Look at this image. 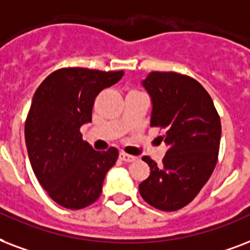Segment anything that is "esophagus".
Returning <instances> with one entry per match:
<instances>
[{"label":"esophagus","instance_id":"34e87169","mask_svg":"<svg viewBox=\"0 0 250 250\" xmlns=\"http://www.w3.org/2000/svg\"><path fill=\"white\" fill-rule=\"evenodd\" d=\"M120 159L123 160V162H126V163H130V162L137 160V156H133V155H129V154H125V152H121V154H120Z\"/></svg>","mask_w":250,"mask_h":250}]
</instances>
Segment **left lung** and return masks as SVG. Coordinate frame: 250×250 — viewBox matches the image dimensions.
Listing matches in <instances>:
<instances>
[{"label": "left lung", "instance_id": "1", "mask_svg": "<svg viewBox=\"0 0 250 250\" xmlns=\"http://www.w3.org/2000/svg\"><path fill=\"white\" fill-rule=\"evenodd\" d=\"M151 99V126L166 129L163 164L142 160L150 176L139 184L147 204L162 211L187 206L210 179L219 152L222 125L212 99L195 79L173 71H151L143 79Z\"/></svg>", "mask_w": 250, "mask_h": 250}]
</instances>
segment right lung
Instances as JSON below:
<instances>
[{"instance_id": "right-lung-1", "label": "right lung", "mask_w": 250, "mask_h": 250, "mask_svg": "<svg viewBox=\"0 0 250 250\" xmlns=\"http://www.w3.org/2000/svg\"><path fill=\"white\" fill-rule=\"evenodd\" d=\"M123 75V70L60 69L42 81L32 98L24 126L31 167L49 197L62 208L79 210L94 204L119 158L115 147L95 151L79 129L91 123L96 95Z\"/></svg>"}]
</instances>
